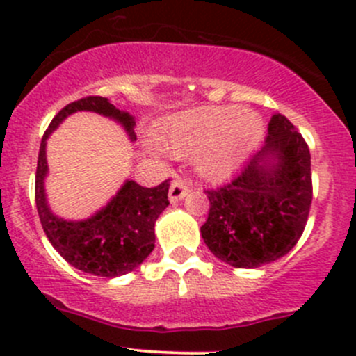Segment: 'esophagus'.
Wrapping results in <instances>:
<instances>
[{
  "label": "esophagus",
  "instance_id": "34e87169",
  "mask_svg": "<svg viewBox=\"0 0 356 356\" xmlns=\"http://www.w3.org/2000/svg\"><path fill=\"white\" fill-rule=\"evenodd\" d=\"M188 193H189L188 182L174 181L170 184V189H168V200H170V203H177V201H181L184 196H188Z\"/></svg>",
  "mask_w": 356,
  "mask_h": 356
}]
</instances>
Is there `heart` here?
Instances as JSON below:
<instances>
[{
    "mask_svg": "<svg viewBox=\"0 0 356 356\" xmlns=\"http://www.w3.org/2000/svg\"><path fill=\"white\" fill-rule=\"evenodd\" d=\"M264 120L239 106H203L177 115L160 132L163 148L174 156H195L204 179H224L245 161L264 138ZM163 148L148 141L146 149L160 158Z\"/></svg>",
    "mask_w": 356,
    "mask_h": 356,
    "instance_id": "heart-1",
    "label": "heart"
}]
</instances>
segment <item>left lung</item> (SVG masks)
I'll return each instance as SVG.
<instances>
[{
	"instance_id": "8db88e82",
	"label": "left lung",
	"mask_w": 356,
	"mask_h": 356,
	"mask_svg": "<svg viewBox=\"0 0 356 356\" xmlns=\"http://www.w3.org/2000/svg\"><path fill=\"white\" fill-rule=\"evenodd\" d=\"M201 225L208 250L236 268L279 260L303 234L312 204L310 149L284 115L268 122L260 152L229 184L208 189Z\"/></svg>"
}]
</instances>
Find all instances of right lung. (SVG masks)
<instances>
[{
	"label": "right lung",
	"mask_w": 356,
	"mask_h": 356,
	"mask_svg": "<svg viewBox=\"0 0 356 356\" xmlns=\"http://www.w3.org/2000/svg\"><path fill=\"white\" fill-rule=\"evenodd\" d=\"M75 111H95L108 117L124 127L131 141H136L134 117L115 108L108 98L88 96L67 105L42 136L35 170V207L49 243L72 267L99 277H118L141 265L155 248V222L168 207V181L156 188H143L127 179L105 207L84 220H67L53 213L44 189L46 141Z\"/></svg>",
	"instance_id": "add662e5"
}]
</instances>
